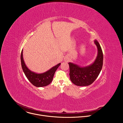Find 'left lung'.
<instances>
[{
	"label": "left lung",
	"instance_id": "1",
	"mask_svg": "<svg viewBox=\"0 0 123 123\" xmlns=\"http://www.w3.org/2000/svg\"><path fill=\"white\" fill-rule=\"evenodd\" d=\"M94 42L97 48L98 53L93 63L86 67L68 63L70 79L76 86H87L91 85L97 78L101 71L103 63V51L97 40H95Z\"/></svg>",
	"mask_w": 123,
	"mask_h": 123
}]
</instances>
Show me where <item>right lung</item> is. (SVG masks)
Returning a JSON list of instances; mask_svg holds the SVG:
<instances>
[{"mask_svg":"<svg viewBox=\"0 0 123 123\" xmlns=\"http://www.w3.org/2000/svg\"><path fill=\"white\" fill-rule=\"evenodd\" d=\"M21 63L23 72L29 81L37 87H43L49 85L53 79L54 76L61 63L52 67L47 72L37 74L31 71L26 66L23 57V49L21 54Z\"/></svg>","mask_w":123,"mask_h":123,"instance_id":"add662e5","label":"right lung"}]
</instances>
